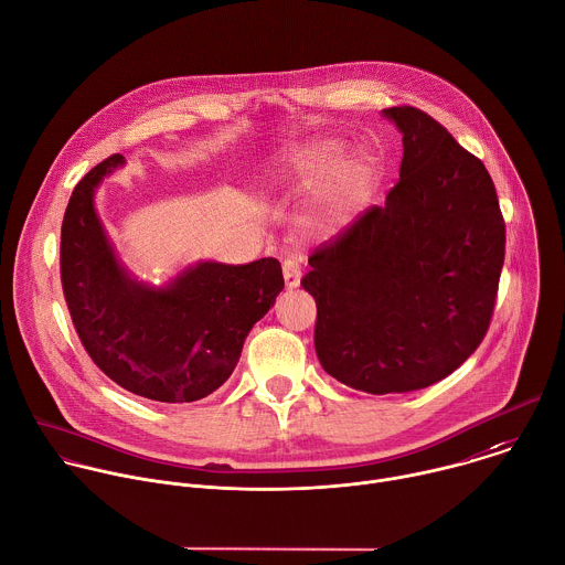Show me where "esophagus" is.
<instances>
[{"label": "esophagus", "instance_id": "obj_1", "mask_svg": "<svg viewBox=\"0 0 565 565\" xmlns=\"http://www.w3.org/2000/svg\"><path fill=\"white\" fill-rule=\"evenodd\" d=\"M284 281L286 288H297L299 279H301V266L297 259H284Z\"/></svg>", "mask_w": 565, "mask_h": 565}]
</instances>
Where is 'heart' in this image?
Returning a JSON list of instances; mask_svg holds the SVG:
<instances>
[{
  "mask_svg": "<svg viewBox=\"0 0 565 565\" xmlns=\"http://www.w3.org/2000/svg\"><path fill=\"white\" fill-rule=\"evenodd\" d=\"M337 139H308L284 146L273 154L270 177L277 183L310 191L301 222L315 233L348 226L370 200L377 181V161L363 150L340 152Z\"/></svg>",
  "mask_w": 565,
  "mask_h": 565,
  "instance_id": "obj_1",
  "label": "heart"
}]
</instances>
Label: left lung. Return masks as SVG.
<instances>
[{"label": "left lung", "mask_w": 565, "mask_h": 565, "mask_svg": "<svg viewBox=\"0 0 565 565\" xmlns=\"http://www.w3.org/2000/svg\"><path fill=\"white\" fill-rule=\"evenodd\" d=\"M404 143L399 183L308 259L315 350L337 382L370 395L428 388L488 332L505 224L475 154L413 106L382 110Z\"/></svg>", "instance_id": "1"}]
</instances>
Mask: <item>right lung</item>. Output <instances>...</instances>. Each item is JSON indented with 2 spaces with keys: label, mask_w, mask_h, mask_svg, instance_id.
<instances>
[{
  "label": "right lung",
  "mask_w": 565,
  "mask_h": 565,
  "mask_svg": "<svg viewBox=\"0 0 565 565\" xmlns=\"http://www.w3.org/2000/svg\"><path fill=\"white\" fill-rule=\"evenodd\" d=\"M126 159L97 163L73 191L62 222V286L75 330L117 386L132 395L191 404L233 374L253 326L284 290L273 257L244 266L198 262L163 286L121 264L97 215L95 191Z\"/></svg>",
  "instance_id": "1"
}]
</instances>
